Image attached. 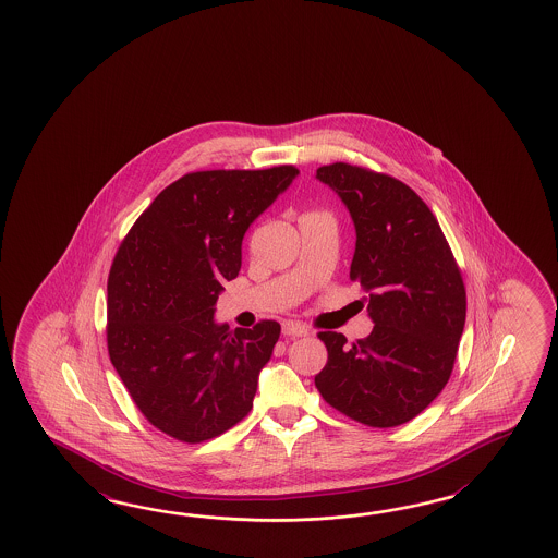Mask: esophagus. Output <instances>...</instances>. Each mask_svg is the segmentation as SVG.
<instances>
[{
  "label": "esophagus",
  "instance_id": "1",
  "mask_svg": "<svg viewBox=\"0 0 558 558\" xmlns=\"http://www.w3.org/2000/svg\"><path fill=\"white\" fill-rule=\"evenodd\" d=\"M284 337H307L308 329L303 323H296V320H283L281 325Z\"/></svg>",
  "mask_w": 558,
  "mask_h": 558
}]
</instances>
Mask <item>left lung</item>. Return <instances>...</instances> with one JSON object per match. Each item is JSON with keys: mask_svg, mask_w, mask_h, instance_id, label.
<instances>
[{"mask_svg": "<svg viewBox=\"0 0 558 558\" xmlns=\"http://www.w3.org/2000/svg\"><path fill=\"white\" fill-rule=\"evenodd\" d=\"M317 179L339 193L356 231L351 281L363 287L365 339L317 335L327 365L320 397L367 427H399L425 411L451 377L466 317L463 275L437 217L403 181L367 167L331 163Z\"/></svg>", "mask_w": 558, "mask_h": 558, "instance_id": "left-lung-1", "label": "left lung"}]
</instances>
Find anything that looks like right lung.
Listing matches in <instances>:
<instances>
[{"label":"right lung","instance_id":"right-lung-1","mask_svg":"<svg viewBox=\"0 0 558 558\" xmlns=\"http://www.w3.org/2000/svg\"><path fill=\"white\" fill-rule=\"evenodd\" d=\"M295 166L187 173L161 191L121 241L107 277V351L143 416L203 442L250 415L281 325L229 331L215 305L241 269L251 223Z\"/></svg>","mask_w":558,"mask_h":558}]
</instances>
